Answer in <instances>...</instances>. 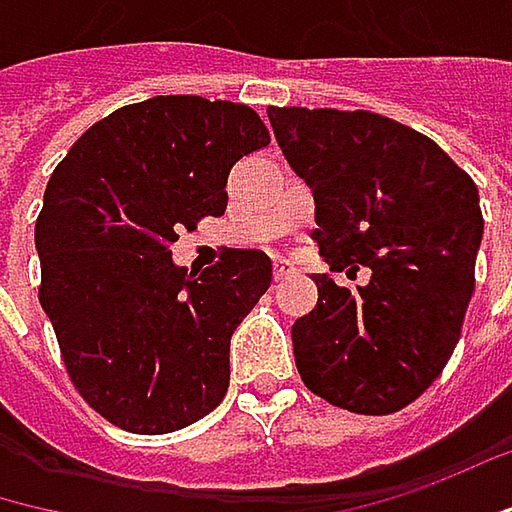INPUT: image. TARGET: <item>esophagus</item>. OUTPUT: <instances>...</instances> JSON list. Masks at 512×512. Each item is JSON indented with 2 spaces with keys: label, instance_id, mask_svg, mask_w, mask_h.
Returning a JSON list of instances; mask_svg holds the SVG:
<instances>
[{
  "label": "esophagus",
  "instance_id": "34e87169",
  "mask_svg": "<svg viewBox=\"0 0 512 512\" xmlns=\"http://www.w3.org/2000/svg\"><path fill=\"white\" fill-rule=\"evenodd\" d=\"M295 272V263L292 260H286V257H278L275 260V278L281 281V278H286V275H292Z\"/></svg>",
  "mask_w": 512,
  "mask_h": 512
}]
</instances>
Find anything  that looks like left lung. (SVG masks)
I'll use <instances>...</instances> for the list:
<instances>
[{
    "label": "left lung",
    "mask_w": 512,
    "mask_h": 512,
    "mask_svg": "<svg viewBox=\"0 0 512 512\" xmlns=\"http://www.w3.org/2000/svg\"><path fill=\"white\" fill-rule=\"evenodd\" d=\"M289 167L313 188L330 272L371 269L356 289L313 275L316 307L292 324L304 385L353 414L414 403L461 339L484 234L478 188L435 141L368 109L269 106Z\"/></svg>",
    "instance_id": "left-lung-1"
}]
</instances>
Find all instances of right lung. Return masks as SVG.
<instances>
[{"instance_id":"1","label":"right lung","mask_w":512,"mask_h":512,"mask_svg":"<svg viewBox=\"0 0 512 512\" xmlns=\"http://www.w3.org/2000/svg\"><path fill=\"white\" fill-rule=\"evenodd\" d=\"M266 144L252 106L156 95L92 124L54 167L34 226L40 304L77 394L112 426L167 435L226 397L231 333L272 260L226 249L194 278L170 246L223 217L231 167Z\"/></svg>"}]
</instances>
